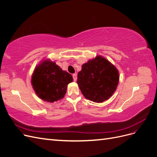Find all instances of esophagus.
Segmentation results:
<instances>
[{
  "instance_id": "obj_1",
  "label": "esophagus",
  "mask_w": 157,
  "mask_h": 157,
  "mask_svg": "<svg viewBox=\"0 0 157 157\" xmlns=\"http://www.w3.org/2000/svg\"><path fill=\"white\" fill-rule=\"evenodd\" d=\"M73 78L74 81H76V80H77V74H73Z\"/></svg>"
}]
</instances>
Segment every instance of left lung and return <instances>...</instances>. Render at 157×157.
Returning <instances> with one entry per match:
<instances>
[{"mask_svg": "<svg viewBox=\"0 0 157 157\" xmlns=\"http://www.w3.org/2000/svg\"><path fill=\"white\" fill-rule=\"evenodd\" d=\"M119 81L118 71L104 57L97 56L82 66L77 84L83 96L96 103H102L115 92Z\"/></svg>", "mask_w": 157, "mask_h": 157, "instance_id": "8db88e82", "label": "left lung"}]
</instances>
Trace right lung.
I'll return each instance as SVG.
<instances>
[{
	"mask_svg": "<svg viewBox=\"0 0 157 157\" xmlns=\"http://www.w3.org/2000/svg\"><path fill=\"white\" fill-rule=\"evenodd\" d=\"M73 80L72 75L61 69L55 61L46 59L33 71L31 84L38 97L52 103L64 98L67 85Z\"/></svg>",
	"mask_w": 157,
	"mask_h": 157,
	"instance_id": "right-lung-1",
	"label": "right lung"
}]
</instances>
